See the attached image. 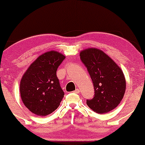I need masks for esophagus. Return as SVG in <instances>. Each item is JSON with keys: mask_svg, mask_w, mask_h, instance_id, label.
<instances>
[{"mask_svg": "<svg viewBox=\"0 0 145 145\" xmlns=\"http://www.w3.org/2000/svg\"><path fill=\"white\" fill-rule=\"evenodd\" d=\"M73 92H74L75 93H79V92H80V91H79V89H75V90L73 91Z\"/></svg>", "mask_w": 145, "mask_h": 145, "instance_id": "esophagus-1", "label": "esophagus"}]
</instances>
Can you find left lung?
I'll return each instance as SVG.
<instances>
[{
	"instance_id": "8db88e82",
	"label": "left lung",
	"mask_w": 145,
	"mask_h": 145,
	"mask_svg": "<svg viewBox=\"0 0 145 145\" xmlns=\"http://www.w3.org/2000/svg\"><path fill=\"white\" fill-rule=\"evenodd\" d=\"M92 79L95 95L87 100V105L94 112L106 114L116 108L123 99L126 83L123 73L117 64L102 50L87 48L80 52Z\"/></svg>"
}]
</instances>
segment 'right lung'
I'll return each mask as SVG.
<instances>
[{
  "label": "right lung",
  "mask_w": 145,
  "mask_h": 145,
  "mask_svg": "<svg viewBox=\"0 0 145 145\" xmlns=\"http://www.w3.org/2000/svg\"><path fill=\"white\" fill-rule=\"evenodd\" d=\"M65 56L56 51L44 53L30 65L20 82L24 105L36 115L46 116L59 106L64 95L56 76Z\"/></svg>",
  "instance_id": "add662e5"
}]
</instances>
